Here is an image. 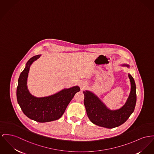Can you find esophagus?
I'll return each mask as SVG.
<instances>
[{
  "instance_id": "esophagus-1",
  "label": "esophagus",
  "mask_w": 154,
  "mask_h": 154,
  "mask_svg": "<svg viewBox=\"0 0 154 154\" xmlns=\"http://www.w3.org/2000/svg\"><path fill=\"white\" fill-rule=\"evenodd\" d=\"M79 86H80V88L81 89H84L86 86V83L85 82H81V83H80Z\"/></svg>"
}]
</instances>
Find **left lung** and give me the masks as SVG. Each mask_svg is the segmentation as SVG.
Listing matches in <instances>:
<instances>
[{"instance_id": "obj_1", "label": "left lung", "mask_w": 154, "mask_h": 154, "mask_svg": "<svg viewBox=\"0 0 154 154\" xmlns=\"http://www.w3.org/2000/svg\"><path fill=\"white\" fill-rule=\"evenodd\" d=\"M130 68L127 64L121 65ZM131 91L125 103L117 110H110L94 93L89 91H83L84 105L88 117L92 123L107 128L119 127L125 123L133 113L136 101V86L133 76L128 73Z\"/></svg>"}]
</instances>
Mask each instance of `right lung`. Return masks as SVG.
<instances>
[{"label":"right lung","mask_w":154,"mask_h":154,"mask_svg":"<svg viewBox=\"0 0 154 154\" xmlns=\"http://www.w3.org/2000/svg\"><path fill=\"white\" fill-rule=\"evenodd\" d=\"M41 55L32 57L26 64L18 80L17 100L23 113L29 119L40 123L49 122L60 119L76 93L78 86L63 89L51 96L37 97L32 95L27 88V78L31 64Z\"/></svg>","instance_id":"right-lung-1"}]
</instances>
